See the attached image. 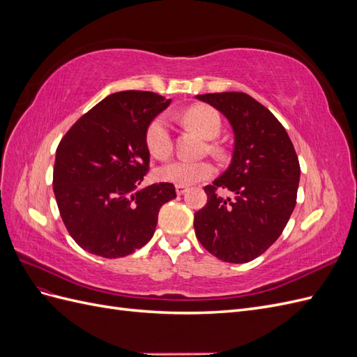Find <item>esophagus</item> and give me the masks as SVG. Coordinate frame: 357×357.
<instances>
[{
    "label": "esophagus",
    "instance_id": "obj_1",
    "mask_svg": "<svg viewBox=\"0 0 357 357\" xmlns=\"http://www.w3.org/2000/svg\"><path fill=\"white\" fill-rule=\"evenodd\" d=\"M176 192H177V195H185V193L188 192V188L176 185Z\"/></svg>",
    "mask_w": 357,
    "mask_h": 357
}]
</instances>
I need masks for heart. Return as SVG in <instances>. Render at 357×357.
I'll return each mask as SVG.
<instances>
[{"label": "heart", "mask_w": 357, "mask_h": 357, "mask_svg": "<svg viewBox=\"0 0 357 357\" xmlns=\"http://www.w3.org/2000/svg\"><path fill=\"white\" fill-rule=\"evenodd\" d=\"M183 121L207 139H213L220 134V116L208 105L190 107L183 113ZM146 146L150 155L160 160L167 159L172 153V135L167 116H156L149 123L146 129ZM213 174L214 165L208 160L177 159L158 169V178L160 181L180 186H192L210 178Z\"/></svg>", "instance_id": "b5f03b06"}]
</instances>
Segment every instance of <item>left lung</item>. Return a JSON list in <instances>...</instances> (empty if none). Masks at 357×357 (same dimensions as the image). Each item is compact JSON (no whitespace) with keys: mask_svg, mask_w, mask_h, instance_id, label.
<instances>
[{"mask_svg":"<svg viewBox=\"0 0 357 357\" xmlns=\"http://www.w3.org/2000/svg\"><path fill=\"white\" fill-rule=\"evenodd\" d=\"M228 119L234 131L231 165L205 186L207 204L193 226L204 248L223 262L245 264L271 247L296 205L299 160L283 125L244 92L197 95ZM222 188L234 193L222 199Z\"/></svg>","mask_w":357,"mask_h":357,"instance_id":"left-lung-1","label":"left lung"}]
</instances>
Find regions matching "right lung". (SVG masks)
Instances as JSON below:
<instances>
[{
	"label": "right lung",
	"mask_w": 357,
	"mask_h": 357,
	"mask_svg": "<svg viewBox=\"0 0 357 357\" xmlns=\"http://www.w3.org/2000/svg\"><path fill=\"white\" fill-rule=\"evenodd\" d=\"M169 102L153 92L112 93L61 139L53 192L83 250L107 259L134 253L153 236L162 205L177 197L172 183L139 188L150 162L146 129Z\"/></svg>",
	"instance_id": "right-lung-1"
}]
</instances>
